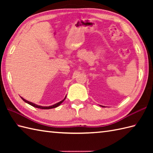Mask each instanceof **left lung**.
Masks as SVG:
<instances>
[{
    "mask_svg": "<svg viewBox=\"0 0 153 153\" xmlns=\"http://www.w3.org/2000/svg\"><path fill=\"white\" fill-rule=\"evenodd\" d=\"M102 107H103V106H102Z\"/></svg>",
    "mask_w": 153,
    "mask_h": 153,
    "instance_id": "1",
    "label": "left lung"
}]
</instances>
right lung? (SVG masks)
Masks as SVG:
<instances>
[{"label": "right lung", "mask_w": 153, "mask_h": 153, "mask_svg": "<svg viewBox=\"0 0 153 153\" xmlns=\"http://www.w3.org/2000/svg\"><path fill=\"white\" fill-rule=\"evenodd\" d=\"M66 97H65L64 99H63L62 100H61V101H60L59 102H58V103H56V104H54V105H53V106H39V105H35V104H34V103H33V102H30V101H27V100H26L25 99H23L22 97H21V98H22V99L23 100H24V102H27V104H29V105H31L32 106L35 107V108H40V109H51V108H56V107H57V106H58L59 105H60L61 104H62V102L64 101V100H65V99H66Z\"/></svg>", "instance_id": "1"}]
</instances>
